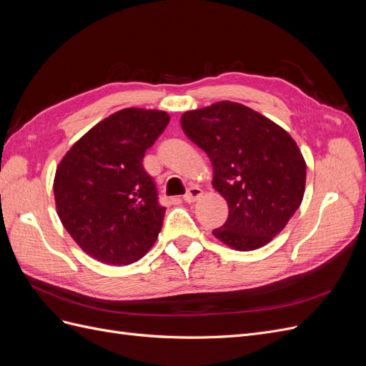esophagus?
Masks as SVG:
<instances>
[{
    "label": "esophagus",
    "mask_w": 366,
    "mask_h": 366,
    "mask_svg": "<svg viewBox=\"0 0 366 366\" xmlns=\"http://www.w3.org/2000/svg\"><path fill=\"white\" fill-rule=\"evenodd\" d=\"M202 195H203V191L200 189V187H198V186H192V187H189V189L186 191V194L183 195V198H184L186 203H194V202H197V200H200Z\"/></svg>",
    "instance_id": "esophagus-1"
}]
</instances>
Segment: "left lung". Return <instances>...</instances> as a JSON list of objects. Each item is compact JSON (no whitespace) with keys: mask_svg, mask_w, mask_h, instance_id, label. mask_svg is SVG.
Returning <instances> with one entry per match:
<instances>
[{"mask_svg":"<svg viewBox=\"0 0 366 366\" xmlns=\"http://www.w3.org/2000/svg\"><path fill=\"white\" fill-rule=\"evenodd\" d=\"M180 124L212 162V186L229 204L214 237L239 252L267 244L304 198L307 164L296 142L270 119L230 101L186 112Z\"/></svg>","mask_w":366,"mask_h":366,"instance_id":"1","label":"left lung"}]
</instances>
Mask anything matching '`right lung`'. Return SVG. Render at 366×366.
<instances>
[{
  "label": "right lung",
  "instance_id": "1",
  "mask_svg": "<svg viewBox=\"0 0 366 366\" xmlns=\"http://www.w3.org/2000/svg\"><path fill=\"white\" fill-rule=\"evenodd\" d=\"M169 119L159 109H120L94 125L59 162L53 182L58 215L92 258L128 265L156 242L166 209L142 162Z\"/></svg>",
  "mask_w": 366,
  "mask_h": 366
}]
</instances>
